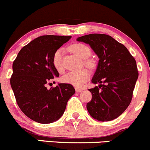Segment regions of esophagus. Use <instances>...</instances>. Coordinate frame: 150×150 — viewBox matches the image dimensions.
I'll list each match as a JSON object with an SVG mask.
<instances>
[{
	"label": "esophagus",
	"mask_w": 150,
	"mask_h": 150,
	"mask_svg": "<svg viewBox=\"0 0 150 150\" xmlns=\"http://www.w3.org/2000/svg\"><path fill=\"white\" fill-rule=\"evenodd\" d=\"M82 89L80 88H75V91L77 92V93H80V92H82Z\"/></svg>",
	"instance_id": "esophagus-1"
}]
</instances>
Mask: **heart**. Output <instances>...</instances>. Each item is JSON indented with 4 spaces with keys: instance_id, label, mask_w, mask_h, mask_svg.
Segmentation results:
<instances>
[{
    "instance_id": "heart-1",
    "label": "heart",
    "mask_w": 150,
    "mask_h": 150,
    "mask_svg": "<svg viewBox=\"0 0 150 150\" xmlns=\"http://www.w3.org/2000/svg\"><path fill=\"white\" fill-rule=\"evenodd\" d=\"M69 49L71 52L78 55L80 58L83 59L84 63L86 66L90 68L94 67V62L88 59L91 53V50L88 45L81 42H77L70 45ZM62 55H63V49L58 48L52 55V64L59 72L63 71ZM89 78H90V72L86 69H83L79 71L67 72L62 78V81L77 88H80L83 86L85 82L88 81Z\"/></svg>"
}]
</instances>
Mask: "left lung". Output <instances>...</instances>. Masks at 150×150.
<instances>
[{"mask_svg": "<svg viewBox=\"0 0 150 150\" xmlns=\"http://www.w3.org/2000/svg\"><path fill=\"white\" fill-rule=\"evenodd\" d=\"M90 45L100 58L89 89L92 100L87 104L89 113L99 121L116 119L128 108L138 78L135 59L124 45L105 34L93 33L77 39Z\"/></svg>", "mask_w": 150, "mask_h": 150, "instance_id": "left-lung-1", "label": "left lung"}]
</instances>
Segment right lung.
Segmentation results:
<instances>
[{"instance_id":"1","label":"right lung","mask_w":150,"mask_h":150,"mask_svg":"<svg viewBox=\"0 0 150 150\" xmlns=\"http://www.w3.org/2000/svg\"><path fill=\"white\" fill-rule=\"evenodd\" d=\"M71 36L42 35L25 45L13 63L11 85L16 103L28 117L42 124L57 120L75 93L70 84L47 89V84L59 77L52 55Z\"/></svg>"}]
</instances>
